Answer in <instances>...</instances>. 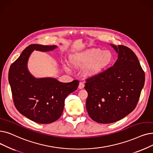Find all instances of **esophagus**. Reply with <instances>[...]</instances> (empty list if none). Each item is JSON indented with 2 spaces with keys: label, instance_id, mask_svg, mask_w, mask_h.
Segmentation results:
<instances>
[{
  "label": "esophagus",
  "instance_id": "34e87169",
  "mask_svg": "<svg viewBox=\"0 0 153 153\" xmlns=\"http://www.w3.org/2000/svg\"><path fill=\"white\" fill-rule=\"evenodd\" d=\"M78 88H79V89H83V88H84V84L83 82H79V84Z\"/></svg>",
  "mask_w": 153,
  "mask_h": 153
}]
</instances>
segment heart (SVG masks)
I'll use <instances>...</instances> for the list:
<instances>
[{
  "instance_id": "heart-1",
  "label": "heart",
  "mask_w": 153,
  "mask_h": 153,
  "mask_svg": "<svg viewBox=\"0 0 153 153\" xmlns=\"http://www.w3.org/2000/svg\"><path fill=\"white\" fill-rule=\"evenodd\" d=\"M70 60L76 68H83L89 66L87 74L90 76H94L108 68L113 60V56L109 51L92 49L81 54L71 56ZM65 68L69 71V65H66Z\"/></svg>"
}]
</instances>
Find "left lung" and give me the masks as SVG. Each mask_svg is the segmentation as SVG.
<instances>
[{
  "label": "left lung",
  "mask_w": 153,
  "mask_h": 153,
  "mask_svg": "<svg viewBox=\"0 0 153 153\" xmlns=\"http://www.w3.org/2000/svg\"><path fill=\"white\" fill-rule=\"evenodd\" d=\"M118 54L111 68L85 80L86 109L94 121L116 122L133 111L144 87L145 74L136 54L129 48L110 44Z\"/></svg>",
  "instance_id": "left-lung-1"
}]
</instances>
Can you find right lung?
I'll return each mask as SVG.
<instances>
[{
	"label": "right lung",
	"mask_w": 153,
	"mask_h": 153,
	"mask_svg": "<svg viewBox=\"0 0 153 153\" xmlns=\"http://www.w3.org/2000/svg\"><path fill=\"white\" fill-rule=\"evenodd\" d=\"M57 45L31 44L26 48L9 72V82L16 109L30 120L39 124L57 121L62 114L64 101L77 89L79 81L61 82L55 78H36L27 68L29 58L34 50L52 51Z\"/></svg>",
	"instance_id": "right-lung-1"
}]
</instances>
